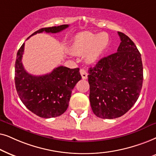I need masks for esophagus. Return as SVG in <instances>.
<instances>
[{"mask_svg":"<svg viewBox=\"0 0 156 156\" xmlns=\"http://www.w3.org/2000/svg\"><path fill=\"white\" fill-rule=\"evenodd\" d=\"M80 73L83 79H86V78H88V73H87L86 70L83 69V68L80 70Z\"/></svg>","mask_w":156,"mask_h":156,"instance_id":"1","label":"esophagus"}]
</instances>
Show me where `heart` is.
<instances>
[{"mask_svg":"<svg viewBox=\"0 0 156 156\" xmlns=\"http://www.w3.org/2000/svg\"><path fill=\"white\" fill-rule=\"evenodd\" d=\"M109 42V37L106 33L94 34L90 32H83L74 37L70 49L76 54H86V59L93 62L98 58L106 48Z\"/></svg>","mask_w":156,"mask_h":156,"instance_id":"heart-1","label":"heart"}]
</instances>
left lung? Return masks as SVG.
<instances>
[{
	"label": "left lung",
	"instance_id": "left-lung-1",
	"mask_svg": "<svg viewBox=\"0 0 156 156\" xmlns=\"http://www.w3.org/2000/svg\"><path fill=\"white\" fill-rule=\"evenodd\" d=\"M121 42L117 52L101 58L88 70L90 106L101 118L124 115L138 100L143 73L141 55L129 37L118 32Z\"/></svg>",
	"mask_w": 156,
	"mask_h": 156
}]
</instances>
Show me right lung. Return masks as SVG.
<instances>
[{"mask_svg":"<svg viewBox=\"0 0 156 156\" xmlns=\"http://www.w3.org/2000/svg\"><path fill=\"white\" fill-rule=\"evenodd\" d=\"M69 26L43 28L30 36L43 32L56 33ZM25 43L18 50L15 63V84L20 101L30 111L39 117L50 118L63 114L68 107L72 90L81 79L78 68L70 69L59 66L50 73L43 76H33L24 69L22 56Z\"/></svg>","mask_w":156,"mask_h":156,"instance_id":"obj_1","label":"right lung"}]
</instances>
